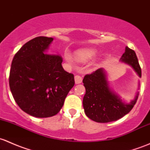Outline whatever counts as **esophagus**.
<instances>
[{
	"mask_svg": "<svg viewBox=\"0 0 150 150\" xmlns=\"http://www.w3.org/2000/svg\"><path fill=\"white\" fill-rule=\"evenodd\" d=\"M82 78H81V76H79V75H75V84H79V83H82Z\"/></svg>",
	"mask_w": 150,
	"mask_h": 150,
	"instance_id": "1",
	"label": "esophagus"
}]
</instances>
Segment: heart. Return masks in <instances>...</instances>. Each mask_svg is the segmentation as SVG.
<instances>
[{"label":"heart","mask_w":150,"mask_h":150,"mask_svg":"<svg viewBox=\"0 0 150 150\" xmlns=\"http://www.w3.org/2000/svg\"><path fill=\"white\" fill-rule=\"evenodd\" d=\"M98 54V50L96 48H85L78 50L74 53V59L79 63H86L93 59ZM65 59L67 61L69 60V57L65 55Z\"/></svg>","instance_id":"1"}]
</instances>
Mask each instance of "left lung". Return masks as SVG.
<instances>
[{"label":"left lung","instance_id":"left-lung-1","mask_svg":"<svg viewBox=\"0 0 150 150\" xmlns=\"http://www.w3.org/2000/svg\"><path fill=\"white\" fill-rule=\"evenodd\" d=\"M120 61L131 66L137 75L142 77V70L135 51L126 46ZM83 83L86 88V94L83 99L84 112L88 117L95 122H109L121 118L132 110L138 99L137 92L134 99L129 103L122 101L110 87L107 72L103 68L86 75Z\"/></svg>","mask_w":150,"mask_h":150}]
</instances>
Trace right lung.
I'll use <instances>...</instances> for the list:
<instances>
[{
	"mask_svg": "<svg viewBox=\"0 0 150 150\" xmlns=\"http://www.w3.org/2000/svg\"><path fill=\"white\" fill-rule=\"evenodd\" d=\"M53 38H35L15 54L9 86L19 107L35 117L57 115L75 85L74 75L62 66L59 55L46 54Z\"/></svg>",
	"mask_w": 150,
	"mask_h": 150,
	"instance_id": "add662e5",
	"label": "right lung"
}]
</instances>
